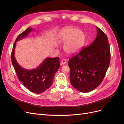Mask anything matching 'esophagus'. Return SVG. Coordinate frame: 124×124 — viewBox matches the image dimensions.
Segmentation results:
<instances>
[{
  "label": "esophagus",
  "instance_id": "1",
  "mask_svg": "<svg viewBox=\"0 0 124 124\" xmlns=\"http://www.w3.org/2000/svg\"><path fill=\"white\" fill-rule=\"evenodd\" d=\"M66 63V60L65 59H63L62 60V61H61V65H65Z\"/></svg>",
  "mask_w": 124,
  "mask_h": 124
}]
</instances>
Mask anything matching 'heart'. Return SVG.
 <instances>
[{
	"label": "heart",
	"instance_id": "1",
	"mask_svg": "<svg viewBox=\"0 0 124 124\" xmlns=\"http://www.w3.org/2000/svg\"><path fill=\"white\" fill-rule=\"evenodd\" d=\"M57 41L65 43L63 49L66 53L73 54L77 53L85 42L84 33L76 28H66L61 30L57 36Z\"/></svg>",
	"mask_w": 124,
	"mask_h": 124
}]
</instances>
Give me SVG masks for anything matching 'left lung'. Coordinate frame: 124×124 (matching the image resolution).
Returning a JSON list of instances; mask_svg holds the SVG:
<instances>
[{
	"label": "left lung",
	"mask_w": 124,
	"mask_h": 124,
	"mask_svg": "<svg viewBox=\"0 0 124 124\" xmlns=\"http://www.w3.org/2000/svg\"><path fill=\"white\" fill-rule=\"evenodd\" d=\"M97 37L91 46L71 57L68 65L70 81L80 92H91L101 84L110 62V48L106 35L96 27Z\"/></svg>",
	"instance_id": "1"
}]
</instances>
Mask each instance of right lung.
Wrapping results in <instances>:
<instances>
[{
    "label": "right lung",
    "mask_w": 124,
    "mask_h": 124,
    "mask_svg": "<svg viewBox=\"0 0 124 124\" xmlns=\"http://www.w3.org/2000/svg\"><path fill=\"white\" fill-rule=\"evenodd\" d=\"M32 30L29 27L17 36L11 52V61L18 80L30 91L40 93L46 91L53 83L55 74L60 67L59 58H46L36 69L31 70L22 68L18 65L14 56L16 42L26 37Z\"/></svg>",
    "instance_id": "add662e5"
}]
</instances>
